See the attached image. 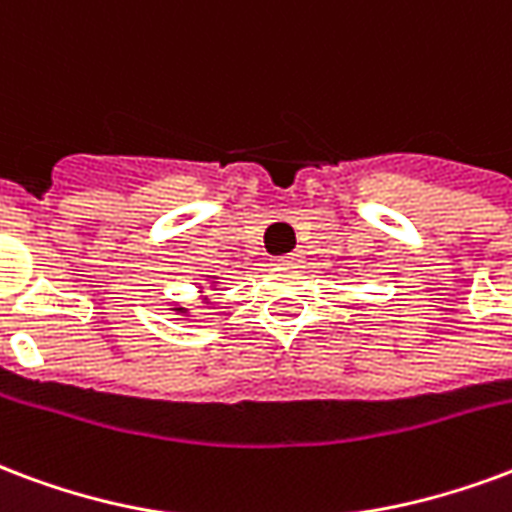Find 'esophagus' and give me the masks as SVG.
<instances>
[{
	"label": "esophagus",
	"instance_id": "34e87169",
	"mask_svg": "<svg viewBox=\"0 0 512 512\" xmlns=\"http://www.w3.org/2000/svg\"><path fill=\"white\" fill-rule=\"evenodd\" d=\"M276 263H279V266H295V263H298V255H282V257H276Z\"/></svg>",
	"mask_w": 512,
	"mask_h": 512
}]
</instances>
